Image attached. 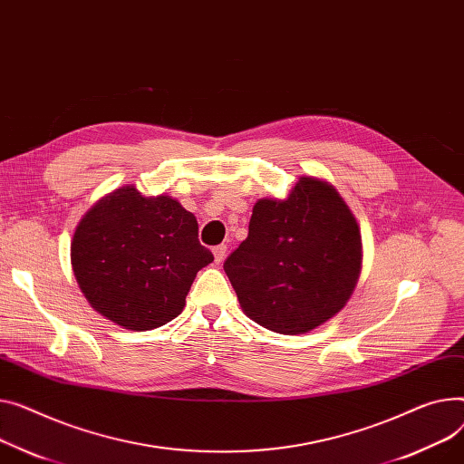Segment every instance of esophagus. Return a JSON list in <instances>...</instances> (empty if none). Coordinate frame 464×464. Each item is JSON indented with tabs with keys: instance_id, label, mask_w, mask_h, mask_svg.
Masks as SVG:
<instances>
[{
	"instance_id": "34e87169",
	"label": "esophagus",
	"mask_w": 464,
	"mask_h": 464,
	"mask_svg": "<svg viewBox=\"0 0 464 464\" xmlns=\"http://www.w3.org/2000/svg\"><path fill=\"white\" fill-rule=\"evenodd\" d=\"M212 254H214V259H216V263H222V261L226 259V254H227V246H226V244L214 246V248H212Z\"/></svg>"
}]
</instances>
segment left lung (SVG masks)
Instances as JSON below:
<instances>
[{"label":"left lung","mask_w":464,"mask_h":464,"mask_svg":"<svg viewBox=\"0 0 464 464\" xmlns=\"http://www.w3.org/2000/svg\"><path fill=\"white\" fill-rule=\"evenodd\" d=\"M362 237L328 182L302 177L287 199H259L248 237L224 270L244 314L277 334H305L332 319L358 282Z\"/></svg>","instance_id":"left-lung-1"}]
</instances>
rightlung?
I'll use <instances>...</instances> for the list:
<instances>
[{"label":"right lung","instance_id":"obj_1","mask_svg":"<svg viewBox=\"0 0 464 464\" xmlns=\"http://www.w3.org/2000/svg\"><path fill=\"white\" fill-rule=\"evenodd\" d=\"M71 259L82 293L101 315L150 330L182 312L196 274L214 256L199 244L196 216L179 201L122 187L83 216Z\"/></svg>","mask_w":464,"mask_h":464}]
</instances>
